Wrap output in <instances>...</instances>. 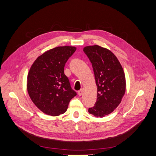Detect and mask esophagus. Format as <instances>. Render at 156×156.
I'll return each instance as SVG.
<instances>
[{
	"mask_svg": "<svg viewBox=\"0 0 156 156\" xmlns=\"http://www.w3.org/2000/svg\"><path fill=\"white\" fill-rule=\"evenodd\" d=\"M77 93H78V95L81 96V95H83V89L79 90L78 91Z\"/></svg>",
	"mask_w": 156,
	"mask_h": 156,
	"instance_id": "1",
	"label": "esophagus"
}]
</instances>
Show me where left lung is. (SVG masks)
Listing matches in <instances>:
<instances>
[{"label":"left lung","mask_w":156,"mask_h":156,"mask_svg":"<svg viewBox=\"0 0 156 156\" xmlns=\"http://www.w3.org/2000/svg\"><path fill=\"white\" fill-rule=\"evenodd\" d=\"M92 63L98 87L97 100L88 112L102 118L110 114L120 103L126 92L123 68L112 52L99 45L83 49Z\"/></svg>","instance_id":"1"}]
</instances>
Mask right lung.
<instances>
[{"label": "right lung", "instance_id": "obj_1", "mask_svg": "<svg viewBox=\"0 0 156 156\" xmlns=\"http://www.w3.org/2000/svg\"><path fill=\"white\" fill-rule=\"evenodd\" d=\"M76 48L57 47L40 55L31 66L27 77L28 93L42 112L53 116L66 111L77 95L64 74V66Z\"/></svg>", "mask_w": 156, "mask_h": 156}]
</instances>
